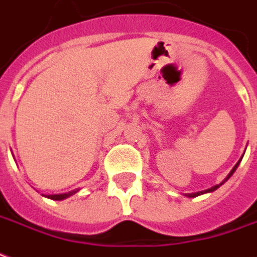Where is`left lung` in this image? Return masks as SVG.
<instances>
[{"mask_svg":"<svg viewBox=\"0 0 257 257\" xmlns=\"http://www.w3.org/2000/svg\"><path fill=\"white\" fill-rule=\"evenodd\" d=\"M242 156H244V155H242ZM242 156H241V159H242ZM241 159L238 160L237 163H236V166H234V167L232 168V171L229 172L228 174V176H226V178H225L224 181L221 182L220 185H215V186H213V187H210V189H207V190H203V191H198V193H191V194H186V197H190V198H194V197H198V195H202V194H206V193H211V191H214V190H217L218 189V187H220L221 185H224L225 182L228 181L229 178H230V176L233 175V174H234V171H236V170H237V167H238V164H240V162H241Z\"/></svg>","mask_w":257,"mask_h":257,"instance_id":"1","label":"left lung"}]
</instances>
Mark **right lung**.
<instances>
[{
  "label": "right lung",
  "mask_w": 257,
  "mask_h": 257,
  "mask_svg": "<svg viewBox=\"0 0 257 257\" xmlns=\"http://www.w3.org/2000/svg\"><path fill=\"white\" fill-rule=\"evenodd\" d=\"M76 191H78V190H72V191H70V193L51 194V195H44V197H47V198H50V199H54V201H62V199H66V198H68V197L74 195Z\"/></svg>",
  "instance_id": "add662e5"
}]
</instances>
